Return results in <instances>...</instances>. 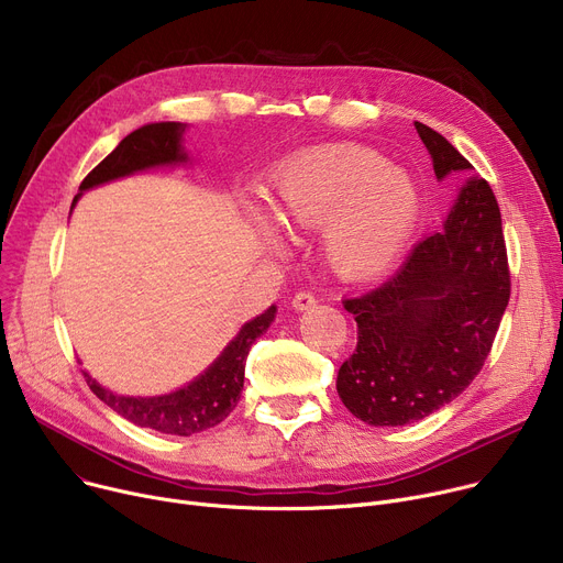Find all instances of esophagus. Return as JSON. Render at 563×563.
<instances>
[{"instance_id": "34e87169", "label": "esophagus", "mask_w": 563, "mask_h": 563, "mask_svg": "<svg viewBox=\"0 0 563 563\" xmlns=\"http://www.w3.org/2000/svg\"><path fill=\"white\" fill-rule=\"evenodd\" d=\"M290 305H292L295 311H309V309H313V307L318 305V299H316L311 292L299 290V292L292 297Z\"/></svg>"}]
</instances>
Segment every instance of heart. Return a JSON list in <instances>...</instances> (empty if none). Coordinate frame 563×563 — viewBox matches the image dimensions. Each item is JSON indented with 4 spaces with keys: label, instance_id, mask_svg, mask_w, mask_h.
<instances>
[{
    "label": "heart",
    "instance_id": "heart-1",
    "mask_svg": "<svg viewBox=\"0 0 563 563\" xmlns=\"http://www.w3.org/2000/svg\"><path fill=\"white\" fill-rule=\"evenodd\" d=\"M271 207L290 232L324 228L327 262L344 279L390 268L408 245L421 194L412 176L385 155L354 144L320 146L284 162L273 176ZM277 241L273 223L254 209Z\"/></svg>",
    "mask_w": 563,
    "mask_h": 563
}]
</instances>
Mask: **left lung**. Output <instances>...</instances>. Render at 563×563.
<instances>
[{
  "mask_svg": "<svg viewBox=\"0 0 563 563\" xmlns=\"http://www.w3.org/2000/svg\"><path fill=\"white\" fill-rule=\"evenodd\" d=\"M438 180L473 170L440 133L415 121ZM500 209L487 180L468 178L444 230L415 245L378 288L344 299L356 352L338 369V395L369 426H406L451 404L478 376L509 301Z\"/></svg>",
  "mask_w": 563,
  "mask_h": 563,
  "instance_id": "1",
  "label": "left lung"
}]
</instances>
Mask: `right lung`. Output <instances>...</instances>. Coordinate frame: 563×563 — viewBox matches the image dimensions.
<instances>
[{
    "label": "right lung",
    "mask_w": 563,
    "mask_h": 563,
    "mask_svg": "<svg viewBox=\"0 0 563 563\" xmlns=\"http://www.w3.org/2000/svg\"><path fill=\"white\" fill-rule=\"evenodd\" d=\"M185 128L187 123L180 121H159L137 128L135 133L121 140V144L88 173V178L80 183V194L144 168L187 162L189 157L183 148ZM78 196L74 198V205ZM275 313L277 307H271L262 316L245 322L236 338L223 350V354L198 378L176 393L159 397H123L106 390L88 372H82V376L88 380L90 390L123 419L142 428L166 432V435L189 438L194 432L221 423L236 408L243 390L245 358L252 342L268 331Z\"/></svg>",
    "instance_id": "add662e5"
}]
</instances>
